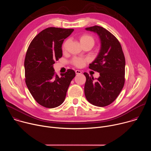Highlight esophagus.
<instances>
[{
  "mask_svg": "<svg viewBox=\"0 0 151 151\" xmlns=\"http://www.w3.org/2000/svg\"><path fill=\"white\" fill-rule=\"evenodd\" d=\"M75 73L76 75H79V74H81L82 73V72L81 70H76L75 71Z\"/></svg>",
  "mask_w": 151,
  "mask_h": 151,
  "instance_id": "esophagus-1",
  "label": "esophagus"
}]
</instances>
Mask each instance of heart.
Masks as SVG:
<instances>
[{
    "label": "heart",
    "mask_w": 151,
    "mask_h": 151,
    "mask_svg": "<svg viewBox=\"0 0 151 151\" xmlns=\"http://www.w3.org/2000/svg\"><path fill=\"white\" fill-rule=\"evenodd\" d=\"M79 41L81 45H85V44H91L93 46L94 44V38L89 35H82L79 37ZM69 44V40H67L63 45V51H66L68 49V47ZM87 61V60L85 58H75L72 63L74 64V65L76 67L78 68H82L85 66V64L86 62Z\"/></svg>",
    "instance_id": "b5f03b06"
}]
</instances>
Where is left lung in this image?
I'll return each instance as SVG.
<instances>
[{"label": "left lung", "instance_id": "left-lung-1", "mask_svg": "<svg viewBox=\"0 0 151 151\" xmlns=\"http://www.w3.org/2000/svg\"><path fill=\"white\" fill-rule=\"evenodd\" d=\"M86 30L97 34L100 40V50L89 68L99 72L100 76L94 79L87 73L84 87L85 96L92 104L104 107L111 104L121 91L125 82V57L118 40L104 28L94 26Z\"/></svg>", "mask_w": 151, "mask_h": 151}]
</instances>
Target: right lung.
I'll return each instance as SVG.
<instances>
[{
  "mask_svg": "<svg viewBox=\"0 0 151 151\" xmlns=\"http://www.w3.org/2000/svg\"><path fill=\"white\" fill-rule=\"evenodd\" d=\"M73 30L45 29L35 36L27 49L24 60L26 83L35 100L47 108H54L63 103L70 82L75 76V71L68 69L59 77L53 68L55 61L63 55L64 40Z\"/></svg>",
  "mask_w": 151,
  "mask_h": 151,
  "instance_id": "add662e5",
  "label": "right lung"
}]
</instances>
